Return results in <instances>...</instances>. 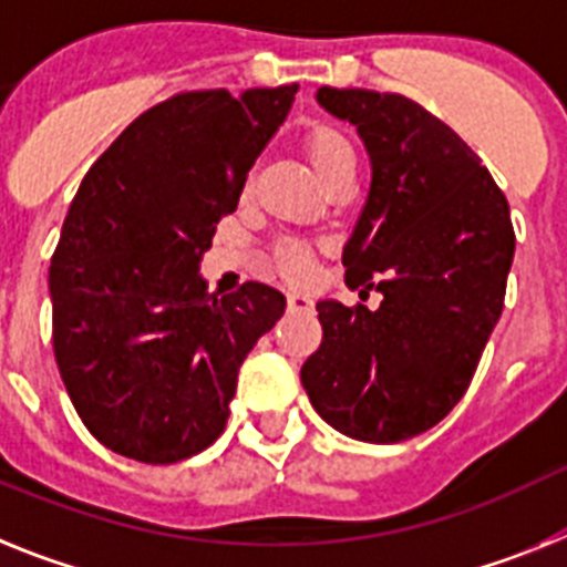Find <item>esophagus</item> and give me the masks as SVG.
Listing matches in <instances>:
<instances>
[{
	"mask_svg": "<svg viewBox=\"0 0 567 567\" xmlns=\"http://www.w3.org/2000/svg\"><path fill=\"white\" fill-rule=\"evenodd\" d=\"M290 311H313V299L308 293H288Z\"/></svg>",
	"mask_w": 567,
	"mask_h": 567,
	"instance_id": "esophagus-1",
	"label": "esophagus"
}]
</instances>
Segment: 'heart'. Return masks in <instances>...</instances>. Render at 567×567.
I'll list each match as a JSON object with an SVG mask.
<instances>
[{"mask_svg": "<svg viewBox=\"0 0 567 567\" xmlns=\"http://www.w3.org/2000/svg\"><path fill=\"white\" fill-rule=\"evenodd\" d=\"M305 154L311 159L313 171L322 176H333L339 167L353 165V147L342 131L331 125H311L305 131ZM274 262H277L279 274L288 279H308L311 274V250L299 243H282L274 250Z\"/></svg>", "mask_w": 567, "mask_h": 567, "instance_id": "heart-1", "label": "heart"}]
</instances>
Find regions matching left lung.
I'll return each instance as SVG.
<instances>
[{
  "label": "left lung",
  "mask_w": 567,
  "mask_h": 567,
  "mask_svg": "<svg viewBox=\"0 0 567 567\" xmlns=\"http://www.w3.org/2000/svg\"><path fill=\"white\" fill-rule=\"evenodd\" d=\"M317 102L357 125L371 190L342 250L344 282L365 305L317 302L322 344L302 385L351 440H411L465 396L505 302L514 262L508 199L480 156L420 102L319 87Z\"/></svg>",
  "instance_id": "left-lung-1"
}]
</instances>
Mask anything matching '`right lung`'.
I'll use <instances>...</instances> for the list:
<instances>
[{
    "instance_id": "1",
    "label": "right lung",
    "mask_w": 567,
    "mask_h": 567,
    "mask_svg": "<svg viewBox=\"0 0 567 567\" xmlns=\"http://www.w3.org/2000/svg\"><path fill=\"white\" fill-rule=\"evenodd\" d=\"M297 91L176 93L73 196L48 277L53 353L87 431L127 460L171 465L216 442L239 365L285 313L262 282L208 293L199 262Z\"/></svg>"
}]
</instances>
